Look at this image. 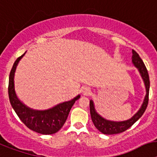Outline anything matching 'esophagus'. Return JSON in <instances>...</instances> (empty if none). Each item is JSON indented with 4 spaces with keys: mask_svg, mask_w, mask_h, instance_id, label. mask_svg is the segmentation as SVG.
Here are the masks:
<instances>
[{
    "mask_svg": "<svg viewBox=\"0 0 157 157\" xmlns=\"http://www.w3.org/2000/svg\"><path fill=\"white\" fill-rule=\"evenodd\" d=\"M83 93L84 94V95H88V94L90 93V89L88 88H83Z\"/></svg>",
    "mask_w": 157,
    "mask_h": 157,
    "instance_id": "1",
    "label": "esophagus"
}]
</instances>
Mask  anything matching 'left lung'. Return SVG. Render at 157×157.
Returning a JSON list of instances; mask_svg holds the SVG:
<instances>
[{"mask_svg": "<svg viewBox=\"0 0 157 157\" xmlns=\"http://www.w3.org/2000/svg\"><path fill=\"white\" fill-rule=\"evenodd\" d=\"M132 54H133L132 62H133V65L138 69L139 73L144 80L145 89H146V95H145L144 101H143L141 108L139 109V111L131 118L126 120V121H122V122L110 121V120L105 119L104 118L100 116L95 111L93 101L90 100V114H91V118L94 123V126L96 127L98 130H99L104 134L110 135V134H116V133L126 131V129L133 126V124L142 116V114H144L147 108V106H148V93H149V87H150V81H149L148 70H147L141 58H140L139 54L135 50H132Z\"/></svg>", "mask_w": 157, "mask_h": 157, "instance_id": "obj_1", "label": "left lung"}]
</instances>
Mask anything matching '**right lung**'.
I'll return each instance as SVG.
<instances>
[{
    "mask_svg": "<svg viewBox=\"0 0 157 157\" xmlns=\"http://www.w3.org/2000/svg\"><path fill=\"white\" fill-rule=\"evenodd\" d=\"M25 53L16 60L11 69L9 81V101L15 112L27 127L41 134H53L57 133L63 126L73 105L80 95H77L69 101L63 102L44 111L33 110L27 107L18 99L14 88V76L16 66Z\"/></svg>",
    "mask_w": 157,
    "mask_h": 157,
    "instance_id": "add662e5",
    "label": "right lung"
}]
</instances>
